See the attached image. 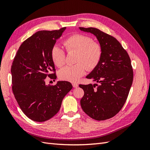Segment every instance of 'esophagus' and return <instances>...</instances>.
I'll return each instance as SVG.
<instances>
[{"label":"esophagus","instance_id":"obj_1","mask_svg":"<svg viewBox=\"0 0 150 150\" xmlns=\"http://www.w3.org/2000/svg\"><path fill=\"white\" fill-rule=\"evenodd\" d=\"M72 85L73 88H77L79 86V84L77 83H72Z\"/></svg>","mask_w":150,"mask_h":150}]
</instances>
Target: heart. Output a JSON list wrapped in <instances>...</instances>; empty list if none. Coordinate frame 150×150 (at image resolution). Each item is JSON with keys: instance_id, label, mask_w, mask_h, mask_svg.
Returning <instances> with one entry per match:
<instances>
[{"instance_id": "heart-1", "label": "heart", "mask_w": 150, "mask_h": 150, "mask_svg": "<svg viewBox=\"0 0 150 150\" xmlns=\"http://www.w3.org/2000/svg\"><path fill=\"white\" fill-rule=\"evenodd\" d=\"M68 53L76 52L75 65L68 66L60 69L59 78L63 81L76 82L84 75L86 70H93L99 64L103 49L99 44L93 42L91 37L82 34H73L63 42ZM51 56L54 64L59 68L66 63V53L62 47L55 45L51 50Z\"/></svg>"}]
</instances>
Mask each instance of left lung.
<instances>
[{"mask_svg": "<svg viewBox=\"0 0 150 150\" xmlns=\"http://www.w3.org/2000/svg\"><path fill=\"white\" fill-rule=\"evenodd\" d=\"M79 29L93 34L103 49L99 64L86 76L97 84L79 85L84 91L82 109L95 120L110 119L119 112L128 98L133 79L131 60L115 37L95 28Z\"/></svg>", "mask_w": 150, "mask_h": 150, "instance_id": "left-lung-1", "label": "left lung"}]
</instances>
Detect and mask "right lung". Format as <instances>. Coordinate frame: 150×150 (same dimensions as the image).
I'll use <instances>...</instances> for the list:
<instances>
[{
    "label": "right lung",
    "instance_id": "obj_1",
    "mask_svg": "<svg viewBox=\"0 0 150 150\" xmlns=\"http://www.w3.org/2000/svg\"><path fill=\"white\" fill-rule=\"evenodd\" d=\"M66 28L37 31L22 43L12 63L13 93L22 112L36 122L55 116L73 88L67 81L54 86L45 82L47 77L57 78L51 50Z\"/></svg>",
    "mask_w": 150,
    "mask_h": 150
}]
</instances>
